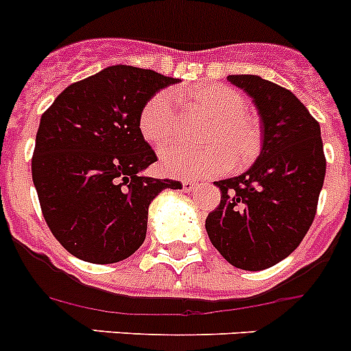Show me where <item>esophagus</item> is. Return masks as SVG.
<instances>
[{"instance_id":"obj_1","label":"esophagus","mask_w":351,"mask_h":351,"mask_svg":"<svg viewBox=\"0 0 351 351\" xmlns=\"http://www.w3.org/2000/svg\"><path fill=\"white\" fill-rule=\"evenodd\" d=\"M195 188H197V182L191 181V179H184V181H182V190L184 191H191L195 190Z\"/></svg>"}]
</instances>
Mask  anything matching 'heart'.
Segmentation results:
<instances>
[{
    "label": "heart",
    "instance_id": "heart-1",
    "mask_svg": "<svg viewBox=\"0 0 351 351\" xmlns=\"http://www.w3.org/2000/svg\"><path fill=\"white\" fill-rule=\"evenodd\" d=\"M179 100L216 117L206 142L207 147L169 145L161 149L160 160L165 172L178 178H204L225 172L228 167L244 169L256 160L262 135L255 121L246 116V101L226 86H204L178 93ZM179 108L172 91H158L138 114V130L149 144H161L179 130Z\"/></svg>",
    "mask_w": 351,
    "mask_h": 351
}]
</instances>
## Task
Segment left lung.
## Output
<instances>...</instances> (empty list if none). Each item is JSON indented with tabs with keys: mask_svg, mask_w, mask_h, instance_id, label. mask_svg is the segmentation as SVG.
<instances>
[{
	"mask_svg": "<svg viewBox=\"0 0 351 351\" xmlns=\"http://www.w3.org/2000/svg\"><path fill=\"white\" fill-rule=\"evenodd\" d=\"M262 117V153L247 172L216 181L219 206L206 230L223 258L262 271L287 258L315 219L325 179L320 123L288 89L258 75H228Z\"/></svg>",
	"mask_w": 351,
	"mask_h": 351,
	"instance_id": "left-lung-1",
	"label": "left lung"
}]
</instances>
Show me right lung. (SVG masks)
Returning a JSON list of instances; mask_svg holds the SVG:
<instances>
[{
	"mask_svg": "<svg viewBox=\"0 0 351 351\" xmlns=\"http://www.w3.org/2000/svg\"><path fill=\"white\" fill-rule=\"evenodd\" d=\"M178 79L116 64L73 82L42 114L31 172L52 235L77 258L114 263L147 232L149 206L172 179L142 170L158 160L138 130L145 101Z\"/></svg>",
	"mask_w": 351,
	"mask_h": 351,
	"instance_id": "add662e5",
	"label": "right lung"
}]
</instances>
